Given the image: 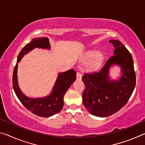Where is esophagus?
Instances as JSON below:
<instances>
[{
  "mask_svg": "<svg viewBox=\"0 0 145 145\" xmlns=\"http://www.w3.org/2000/svg\"><path fill=\"white\" fill-rule=\"evenodd\" d=\"M81 79H82L81 74L79 72H77V80H79V81H80V80H81Z\"/></svg>",
  "mask_w": 145,
  "mask_h": 145,
  "instance_id": "34e87169",
  "label": "esophagus"
}]
</instances>
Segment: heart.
<instances>
[{
    "mask_svg": "<svg viewBox=\"0 0 145 145\" xmlns=\"http://www.w3.org/2000/svg\"><path fill=\"white\" fill-rule=\"evenodd\" d=\"M104 59L105 56L101 52L89 51L84 55L82 61L84 63L88 62L86 64V69L88 72H93L101 67Z\"/></svg>",
    "mask_w": 145,
    "mask_h": 145,
    "instance_id": "b5f03b06",
    "label": "heart"
}]
</instances>
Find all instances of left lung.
I'll return each mask as SVG.
<instances>
[{
	"instance_id": "obj_1",
	"label": "left lung",
	"mask_w": 145,
	"mask_h": 145,
	"mask_svg": "<svg viewBox=\"0 0 145 145\" xmlns=\"http://www.w3.org/2000/svg\"><path fill=\"white\" fill-rule=\"evenodd\" d=\"M115 48L114 56L108 59L99 72L84 73L82 77L85 89L82 93L84 106L91 114L105 118L122 108L134 91L136 78L134 61L129 51L121 42L110 40ZM112 65L121 68L118 80H110L109 70Z\"/></svg>"
}]
</instances>
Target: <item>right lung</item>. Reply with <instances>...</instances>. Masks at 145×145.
Here are the masks:
<instances>
[{
	"label": "right lung",
	"instance_id": "right-lung-1",
	"mask_svg": "<svg viewBox=\"0 0 145 145\" xmlns=\"http://www.w3.org/2000/svg\"><path fill=\"white\" fill-rule=\"evenodd\" d=\"M35 48L50 50V45L48 38H34L30 42L27 44L22 48L18 56L17 64L13 70V87L16 95L26 109L36 116L49 118L59 113L63 109L64 96L71 85L76 80V72L72 69L65 72L59 73L52 93L46 97L32 99L26 97L20 90L18 84L17 74L18 63L24 55L35 49Z\"/></svg>",
	"mask_w": 145,
	"mask_h": 145
}]
</instances>
